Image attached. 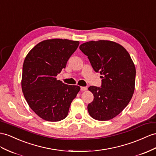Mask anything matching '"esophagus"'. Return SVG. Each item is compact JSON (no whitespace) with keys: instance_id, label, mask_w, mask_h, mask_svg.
<instances>
[{"instance_id":"1","label":"esophagus","mask_w":156,"mask_h":156,"mask_svg":"<svg viewBox=\"0 0 156 156\" xmlns=\"http://www.w3.org/2000/svg\"><path fill=\"white\" fill-rule=\"evenodd\" d=\"M87 87H80V90L81 91H86L87 90Z\"/></svg>"}]
</instances>
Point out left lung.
<instances>
[{
    "instance_id": "8db88e82",
    "label": "left lung",
    "mask_w": 156,
    "mask_h": 156,
    "mask_svg": "<svg viewBox=\"0 0 156 156\" xmlns=\"http://www.w3.org/2000/svg\"><path fill=\"white\" fill-rule=\"evenodd\" d=\"M93 69L102 76L101 87L90 86L94 100L87 105L90 116L108 121L118 115L129 104L134 91L136 69L127 51L119 44L107 40L82 44Z\"/></svg>"
}]
</instances>
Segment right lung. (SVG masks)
Masks as SVG:
<instances>
[{
    "label": "right lung",
    "instance_id": "right-lung-1",
    "mask_svg": "<svg viewBox=\"0 0 156 156\" xmlns=\"http://www.w3.org/2000/svg\"><path fill=\"white\" fill-rule=\"evenodd\" d=\"M79 41L47 39L37 44L27 55L23 65L22 89L30 108L47 121L65 119L72 101L80 87L57 80V74L65 69L67 61Z\"/></svg>",
    "mask_w": 156,
    "mask_h": 156
}]
</instances>
